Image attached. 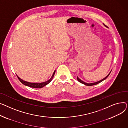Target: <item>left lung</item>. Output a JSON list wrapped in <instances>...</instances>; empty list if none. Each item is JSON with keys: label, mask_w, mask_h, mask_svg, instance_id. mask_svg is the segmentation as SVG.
Instances as JSON below:
<instances>
[{"label": "left lung", "mask_w": 128, "mask_h": 128, "mask_svg": "<svg viewBox=\"0 0 128 128\" xmlns=\"http://www.w3.org/2000/svg\"><path fill=\"white\" fill-rule=\"evenodd\" d=\"M104 26H106V27H107V26H106V25H105L104 24ZM111 71H112V70L110 71V72L108 74V76H106V77H105L104 78H103V79H102L101 80H99V81H98V82H92V83H87V82H84V81H82V80H81L80 78H78V76H77V79H78V80L79 82H80V83H82V84H84V85H86V86H92V85H96V84H99V83H100V82H102L103 80H106L108 76H109V75L110 74V72H111Z\"/></svg>", "instance_id": "8db88e82"}]
</instances>
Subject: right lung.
<instances>
[{"instance_id":"add662e5","label":"right lung","mask_w":128,"mask_h":128,"mask_svg":"<svg viewBox=\"0 0 128 128\" xmlns=\"http://www.w3.org/2000/svg\"><path fill=\"white\" fill-rule=\"evenodd\" d=\"M55 71H56V70L54 71L53 74H52V77L50 78V80H47L46 82H28L22 80L20 78H19L18 76H18V80H20V81L22 82V84H24L25 86L30 87H32V88H41L44 87L45 86H46L48 84H49L50 82L52 81V78H53V77L54 76Z\"/></svg>"}]
</instances>
